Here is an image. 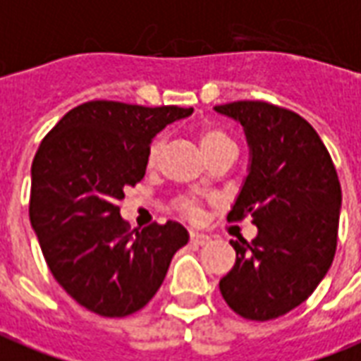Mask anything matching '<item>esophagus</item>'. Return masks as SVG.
<instances>
[{"instance_id": "obj_1", "label": "esophagus", "mask_w": 361, "mask_h": 361, "mask_svg": "<svg viewBox=\"0 0 361 361\" xmlns=\"http://www.w3.org/2000/svg\"><path fill=\"white\" fill-rule=\"evenodd\" d=\"M190 242L192 244H200V246H204V244H207V242H209V236L204 235V233H194V231H192Z\"/></svg>"}]
</instances>
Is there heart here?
<instances>
[{"label": "heart", "mask_w": 361, "mask_h": 361, "mask_svg": "<svg viewBox=\"0 0 361 361\" xmlns=\"http://www.w3.org/2000/svg\"><path fill=\"white\" fill-rule=\"evenodd\" d=\"M198 140L200 146L204 152H212L213 148H217V146H223V144H228V142H233L228 138L227 134L223 133V130H217V128H202L198 133ZM159 149H161V140H154L152 142V146H149L148 152V165H154L157 161V155H159ZM177 209L186 217H190V219H196L200 215V207L198 204L190 198H180L177 202Z\"/></svg>", "instance_id": "obj_1"}]
</instances>
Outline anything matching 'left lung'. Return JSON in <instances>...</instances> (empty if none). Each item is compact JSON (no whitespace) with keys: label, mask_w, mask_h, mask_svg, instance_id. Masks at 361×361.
<instances>
[{"label":"left lung","mask_w":361,"mask_h":361,"mask_svg":"<svg viewBox=\"0 0 361 361\" xmlns=\"http://www.w3.org/2000/svg\"><path fill=\"white\" fill-rule=\"evenodd\" d=\"M215 111L244 126L248 177L228 221L252 215L257 236L231 240L233 269L219 281L228 307L269 321L306 302L336 252L343 192L319 134L298 113L267 102H233Z\"/></svg>","instance_id":"1"}]
</instances>
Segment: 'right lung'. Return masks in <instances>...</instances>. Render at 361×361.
I'll return each mask as SVG.
<instances>
[{"label":"right lung","instance_id":"obj_1","mask_svg":"<svg viewBox=\"0 0 361 361\" xmlns=\"http://www.w3.org/2000/svg\"><path fill=\"white\" fill-rule=\"evenodd\" d=\"M192 107L96 99L71 109L32 161L30 223L55 281L80 306L125 317L154 298L175 252L180 223L128 231L117 202L146 175L149 144Z\"/></svg>","mask_w":361,"mask_h":361}]
</instances>
